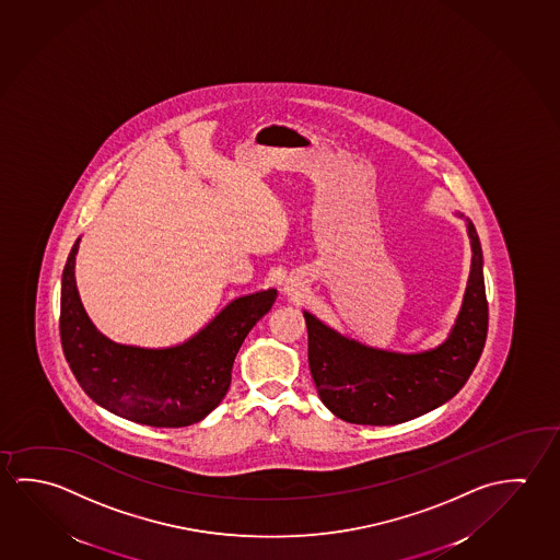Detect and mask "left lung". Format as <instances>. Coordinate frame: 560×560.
<instances>
[{"label":"left lung","instance_id":"left-lung-1","mask_svg":"<svg viewBox=\"0 0 560 560\" xmlns=\"http://www.w3.org/2000/svg\"><path fill=\"white\" fill-rule=\"evenodd\" d=\"M467 230L472 248L467 291L450 338L440 348L422 353L369 348L304 312L311 375L322 402L339 420L361 425L408 422L465 386L488 334L482 248L472 222Z\"/></svg>","mask_w":560,"mask_h":560}]
</instances>
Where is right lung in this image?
I'll return each instance as SVG.
<instances>
[{
    "instance_id": "1",
    "label": "right lung",
    "mask_w": 560,
    "mask_h": 560,
    "mask_svg": "<svg viewBox=\"0 0 560 560\" xmlns=\"http://www.w3.org/2000/svg\"><path fill=\"white\" fill-rule=\"evenodd\" d=\"M68 256L60 294V341L83 393L105 410L152 428L201 422L229 393L240 346L269 312L276 289L240 296L182 346L144 349L105 338L83 311L75 254Z\"/></svg>"
}]
</instances>
